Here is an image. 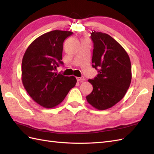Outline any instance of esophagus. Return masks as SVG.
Masks as SVG:
<instances>
[{
  "instance_id": "1",
  "label": "esophagus",
  "mask_w": 154,
  "mask_h": 154,
  "mask_svg": "<svg viewBox=\"0 0 154 154\" xmlns=\"http://www.w3.org/2000/svg\"><path fill=\"white\" fill-rule=\"evenodd\" d=\"M77 81H81V82H82V81H85V77H77Z\"/></svg>"
}]
</instances>
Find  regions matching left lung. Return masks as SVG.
I'll return each instance as SVG.
<instances>
[{"label":"left lung","mask_w":154,"mask_h":154,"mask_svg":"<svg viewBox=\"0 0 154 154\" xmlns=\"http://www.w3.org/2000/svg\"><path fill=\"white\" fill-rule=\"evenodd\" d=\"M92 66L99 74L88 81L93 91L86 97L87 102L98 110H106L122 99L132 80V69L127 52L109 34L92 32Z\"/></svg>","instance_id":"8db88e82"}]
</instances>
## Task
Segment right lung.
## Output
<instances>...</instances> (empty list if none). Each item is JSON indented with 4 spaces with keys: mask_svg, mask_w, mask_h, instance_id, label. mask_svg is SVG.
<instances>
[{
    "mask_svg": "<svg viewBox=\"0 0 154 154\" xmlns=\"http://www.w3.org/2000/svg\"><path fill=\"white\" fill-rule=\"evenodd\" d=\"M73 34L53 30L37 38L29 45L22 61V81L35 103L51 109L60 104L76 85L73 76L57 74L54 70L63 65L64 40Z\"/></svg>",
    "mask_w": 154,
    "mask_h": 154,
    "instance_id": "1",
    "label": "right lung"
}]
</instances>
